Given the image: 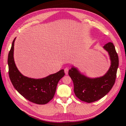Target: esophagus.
<instances>
[{
	"label": "esophagus",
	"instance_id": "obj_1",
	"mask_svg": "<svg viewBox=\"0 0 126 126\" xmlns=\"http://www.w3.org/2000/svg\"><path fill=\"white\" fill-rule=\"evenodd\" d=\"M64 72H65V74H66V75H68V71H69V68H64Z\"/></svg>",
	"mask_w": 126,
	"mask_h": 126
}]
</instances>
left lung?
<instances>
[{"instance_id":"obj_1","label":"left lung","mask_w":126,"mask_h":126,"mask_svg":"<svg viewBox=\"0 0 126 126\" xmlns=\"http://www.w3.org/2000/svg\"><path fill=\"white\" fill-rule=\"evenodd\" d=\"M103 48L108 52L111 61L109 69L104 76L93 78L87 77L74 66L69 70L68 74L74 82L75 94L81 101L90 103L100 99L109 92L115 82L119 66L115 47L112 43H108Z\"/></svg>"}]
</instances>
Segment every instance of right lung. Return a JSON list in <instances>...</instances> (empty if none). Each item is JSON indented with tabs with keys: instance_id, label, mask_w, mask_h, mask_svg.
Instances as JSON below:
<instances>
[{
	"instance_id": "right-lung-1",
	"label": "right lung",
	"mask_w": 126,
	"mask_h": 126,
	"mask_svg": "<svg viewBox=\"0 0 126 126\" xmlns=\"http://www.w3.org/2000/svg\"><path fill=\"white\" fill-rule=\"evenodd\" d=\"M13 41L9 52L8 64L9 76L11 83L16 90L26 99L39 105L46 104L54 97L57 86L60 79L64 75L62 69L47 77L35 79L24 76L19 71L14 58V43Z\"/></svg>"
}]
</instances>
